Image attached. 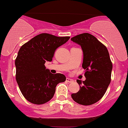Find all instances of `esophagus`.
Instances as JSON below:
<instances>
[{"mask_svg": "<svg viewBox=\"0 0 128 128\" xmlns=\"http://www.w3.org/2000/svg\"><path fill=\"white\" fill-rule=\"evenodd\" d=\"M66 82H73V80H72V79H70V78H66Z\"/></svg>", "mask_w": 128, "mask_h": 128, "instance_id": "34e87169", "label": "esophagus"}]
</instances>
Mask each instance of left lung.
I'll return each mask as SVG.
<instances>
[{
	"instance_id": "1",
	"label": "left lung",
	"mask_w": 128,
	"mask_h": 128,
	"mask_svg": "<svg viewBox=\"0 0 128 128\" xmlns=\"http://www.w3.org/2000/svg\"><path fill=\"white\" fill-rule=\"evenodd\" d=\"M83 52L82 67L85 69L86 80H77L80 90L71 94L79 104L88 106L97 102L104 95L111 81L112 63L106 47L94 36L83 33L70 39Z\"/></svg>"
}]
</instances>
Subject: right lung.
Masks as SVG:
<instances>
[{
    "label": "right lung",
    "mask_w": 128,
    "mask_h": 128,
    "mask_svg": "<svg viewBox=\"0 0 128 128\" xmlns=\"http://www.w3.org/2000/svg\"><path fill=\"white\" fill-rule=\"evenodd\" d=\"M70 37L47 33L36 36L22 46L15 60L16 79L23 96L30 102L43 104L54 97L56 87L66 80L64 74H52L45 67L52 61L54 52Z\"/></svg>",
    "instance_id": "right-lung-1"
}]
</instances>
